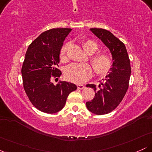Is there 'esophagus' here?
I'll list each match as a JSON object with an SVG mask.
<instances>
[{
  "label": "esophagus",
  "mask_w": 152,
  "mask_h": 152,
  "mask_svg": "<svg viewBox=\"0 0 152 152\" xmlns=\"http://www.w3.org/2000/svg\"><path fill=\"white\" fill-rule=\"evenodd\" d=\"M77 88L78 89H83L85 88V86L82 84H78L77 85Z\"/></svg>",
  "instance_id": "1"
}]
</instances>
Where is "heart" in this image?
Returning <instances> with one entry per match:
<instances>
[{"label": "heart", "instance_id": "b5f03b06", "mask_svg": "<svg viewBox=\"0 0 152 152\" xmlns=\"http://www.w3.org/2000/svg\"><path fill=\"white\" fill-rule=\"evenodd\" d=\"M68 45L66 44L61 49L60 56L61 61H65L66 58V53ZM83 47L86 53L93 54L98 50L99 46L95 41L92 40H87L83 42ZM96 72L100 75H106L111 70L112 66V60L111 56L106 53L97 54L91 58ZM93 68L89 64H72L67 66L65 70V76L69 81L76 83H81L86 82L92 76Z\"/></svg>", "mask_w": 152, "mask_h": 152}]
</instances>
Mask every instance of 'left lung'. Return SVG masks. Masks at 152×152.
Masks as SVG:
<instances>
[{
    "instance_id": "obj_1",
    "label": "left lung",
    "mask_w": 152,
    "mask_h": 152,
    "mask_svg": "<svg viewBox=\"0 0 152 152\" xmlns=\"http://www.w3.org/2000/svg\"><path fill=\"white\" fill-rule=\"evenodd\" d=\"M90 31L109 48L112 57V66L104 83L98 86L86 85L95 91L94 98L86 103L87 109L93 114L103 115L116 109L126 93L131 76L130 60L125 45L110 31L95 28Z\"/></svg>"
}]
</instances>
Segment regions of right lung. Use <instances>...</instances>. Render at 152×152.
<instances>
[{
	"mask_svg": "<svg viewBox=\"0 0 152 152\" xmlns=\"http://www.w3.org/2000/svg\"><path fill=\"white\" fill-rule=\"evenodd\" d=\"M71 30L60 28L45 31L26 51L21 69L23 88L33 105L42 112H58L65 106L69 94L77 88L70 82L61 81L56 85L52 82L53 78L61 75L57 69L61 49Z\"/></svg>",
	"mask_w": 152,
	"mask_h": 152,
	"instance_id": "1",
	"label": "right lung"
}]
</instances>
